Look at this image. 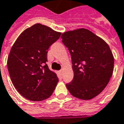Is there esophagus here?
I'll return each mask as SVG.
<instances>
[{"instance_id": "1", "label": "esophagus", "mask_w": 124, "mask_h": 124, "mask_svg": "<svg viewBox=\"0 0 124 124\" xmlns=\"http://www.w3.org/2000/svg\"><path fill=\"white\" fill-rule=\"evenodd\" d=\"M60 74H63V70H60Z\"/></svg>"}]
</instances>
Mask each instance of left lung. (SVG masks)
Listing matches in <instances>:
<instances>
[{"label": "left lung", "instance_id": "left-lung-1", "mask_svg": "<svg viewBox=\"0 0 124 124\" xmlns=\"http://www.w3.org/2000/svg\"><path fill=\"white\" fill-rule=\"evenodd\" d=\"M62 43L70 52L74 71L66 85L72 95L89 100L105 88L112 76L114 59L107 44L86 29L62 33Z\"/></svg>", "mask_w": 124, "mask_h": 124}]
</instances>
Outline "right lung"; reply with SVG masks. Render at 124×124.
Returning a JSON list of instances; mask_svg holds the SVG:
<instances>
[{
    "mask_svg": "<svg viewBox=\"0 0 124 124\" xmlns=\"http://www.w3.org/2000/svg\"><path fill=\"white\" fill-rule=\"evenodd\" d=\"M60 35L38 23L22 32L11 47L8 70L13 85L25 98L39 101L53 93L58 78L47 66V54Z\"/></svg>",
    "mask_w": 124,
    "mask_h": 124,
    "instance_id": "right-lung-1",
    "label": "right lung"
}]
</instances>
